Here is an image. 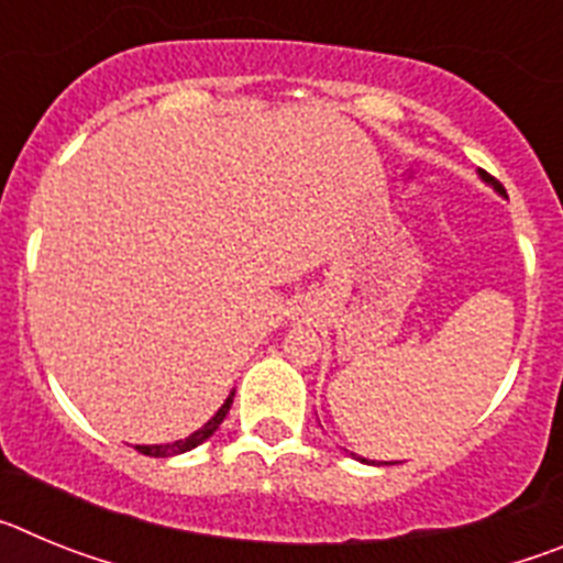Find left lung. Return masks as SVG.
<instances>
[{
	"instance_id": "8db88e82",
	"label": "left lung",
	"mask_w": 563,
	"mask_h": 563,
	"mask_svg": "<svg viewBox=\"0 0 563 563\" xmlns=\"http://www.w3.org/2000/svg\"><path fill=\"white\" fill-rule=\"evenodd\" d=\"M482 180H487V183H494V188H496V191H501V186H499V183H496V180H494V177H490V174H485V172H482Z\"/></svg>"
}]
</instances>
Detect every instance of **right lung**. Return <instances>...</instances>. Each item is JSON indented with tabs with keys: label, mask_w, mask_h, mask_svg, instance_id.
<instances>
[{
	"label": "right lung",
	"mask_w": 563,
	"mask_h": 563,
	"mask_svg": "<svg viewBox=\"0 0 563 563\" xmlns=\"http://www.w3.org/2000/svg\"><path fill=\"white\" fill-rule=\"evenodd\" d=\"M231 402H233V395L228 397L225 402H222V409L217 411V415H213L200 431H194V434L186 437V440H177V442H172V445H134V449L141 451V454H146V456H174V454H183V451L197 449L200 442H206L208 437L213 434V431L220 429V422L225 420V415L231 411Z\"/></svg>",
	"instance_id": "add662e5"
}]
</instances>
